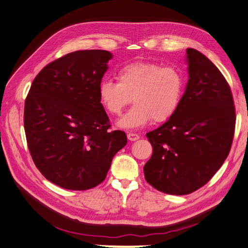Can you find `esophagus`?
<instances>
[{
    "instance_id": "obj_1",
    "label": "esophagus",
    "mask_w": 248,
    "mask_h": 248,
    "mask_svg": "<svg viewBox=\"0 0 248 248\" xmlns=\"http://www.w3.org/2000/svg\"><path fill=\"white\" fill-rule=\"evenodd\" d=\"M126 136H128V140L131 141H135L138 140V138H140V135L136 133H128L126 134Z\"/></svg>"
}]
</instances>
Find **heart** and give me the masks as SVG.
Masks as SVG:
<instances>
[{
	"label": "heart",
	"instance_id": "obj_1",
	"mask_svg": "<svg viewBox=\"0 0 248 248\" xmlns=\"http://www.w3.org/2000/svg\"><path fill=\"white\" fill-rule=\"evenodd\" d=\"M118 82L102 80L98 88L100 101L108 112L120 115L132 101L133 108L119 120L124 129H138L153 119H170L181 105L186 77L180 67L160 63L135 61L117 72Z\"/></svg>",
	"mask_w": 248,
	"mask_h": 248
}]
</instances>
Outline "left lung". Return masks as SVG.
Wrapping results in <instances>:
<instances>
[{
    "label": "left lung",
    "mask_w": 248,
    "mask_h": 248,
    "mask_svg": "<svg viewBox=\"0 0 248 248\" xmlns=\"http://www.w3.org/2000/svg\"><path fill=\"white\" fill-rule=\"evenodd\" d=\"M189 80L170 119L147 133L153 147L143 167L146 181L159 191L184 195L208 183L228 156L235 110L230 86L199 50L187 48Z\"/></svg>",
    "instance_id": "8db88e82"
}]
</instances>
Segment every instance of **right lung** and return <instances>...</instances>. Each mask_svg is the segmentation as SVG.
Segmentation results:
<instances>
[{"label": "right lung", "mask_w": 248, "mask_h": 248, "mask_svg": "<svg viewBox=\"0 0 248 248\" xmlns=\"http://www.w3.org/2000/svg\"><path fill=\"white\" fill-rule=\"evenodd\" d=\"M112 54L77 50L48 63L25 99L24 129L34 165L55 185L88 190L105 181L112 159L126 145L111 131L98 88Z\"/></svg>", "instance_id": "obj_1"}]
</instances>
